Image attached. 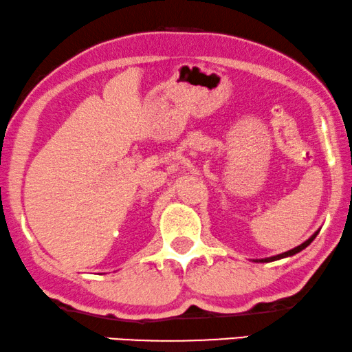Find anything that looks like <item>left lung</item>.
Returning <instances> with one entry per match:
<instances>
[{"instance_id":"obj_1","label":"left lung","mask_w":352,"mask_h":352,"mask_svg":"<svg viewBox=\"0 0 352 352\" xmlns=\"http://www.w3.org/2000/svg\"><path fill=\"white\" fill-rule=\"evenodd\" d=\"M319 234V229L316 230V232H314L310 239L308 240H305V242L303 243H300L298 246H296V248H292V250H289V251H285V253H281V254H276V256H270V258H264V259H253V262H274V261H278V259H285V258H291V256H294V254H297V253H300L302 250H305L308 245H310L314 239H316V235Z\"/></svg>"}]
</instances>
